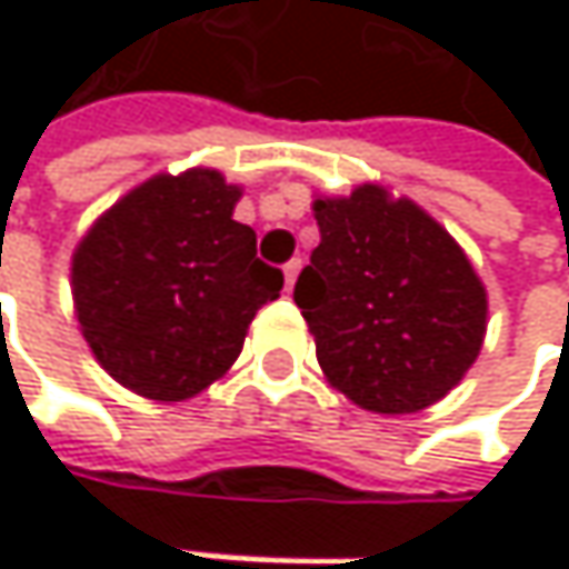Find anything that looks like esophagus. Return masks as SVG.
Wrapping results in <instances>:
<instances>
[{"instance_id":"1","label":"esophagus","mask_w":569,"mask_h":569,"mask_svg":"<svg viewBox=\"0 0 569 569\" xmlns=\"http://www.w3.org/2000/svg\"><path fill=\"white\" fill-rule=\"evenodd\" d=\"M299 270H302V260L296 257V260H289L283 267V277H286V289H292V283H296V277H299Z\"/></svg>"}]
</instances>
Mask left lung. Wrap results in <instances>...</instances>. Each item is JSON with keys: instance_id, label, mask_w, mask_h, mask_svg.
Wrapping results in <instances>:
<instances>
[{"instance_id": "obj_1", "label": "left lung", "mask_w": 569, "mask_h": 569, "mask_svg": "<svg viewBox=\"0 0 569 569\" xmlns=\"http://www.w3.org/2000/svg\"><path fill=\"white\" fill-rule=\"evenodd\" d=\"M319 247L292 299L326 379L359 408L408 415L475 366L488 292L451 233L418 203L362 183L316 197Z\"/></svg>"}]
</instances>
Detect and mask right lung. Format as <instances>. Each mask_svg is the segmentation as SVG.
Masks as SVG:
<instances>
[{
  "mask_svg": "<svg viewBox=\"0 0 569 569\" xmlns=\"http://www.w3.org/2000/svg\"><path fill=\"white\" fill-rule=\"evenodd\" d=\"M240 187L190 168L158 173L94 220L71 257L84 342L124 389L183 401L240 356L283 273L257 257V233L233 220Z\"/></svg>",
  "mask_w": 569,
  "mask_h": 569,
  "instance_id": "1",
  "label": "right lung"
}]
</instances>
